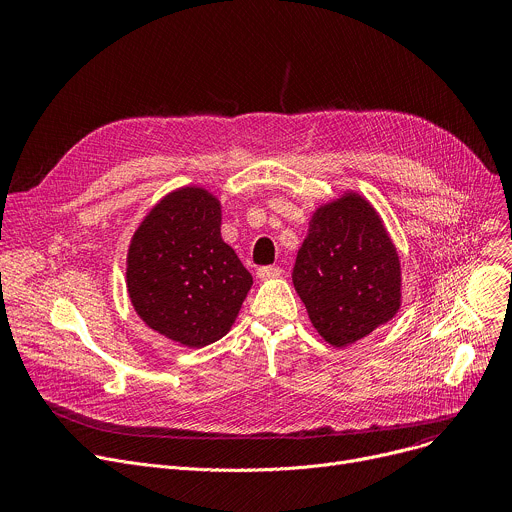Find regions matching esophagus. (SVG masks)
I'll use <instances>...</instances> for the list:
<instances>
[{
    "mask_svg": "<svg viewBox=\"0 0 512 512\" xmlns=\"http://www.w3.org/2000/svg\"><path fill=\"white\" fill-rule=\"evenodd\" d=\"M281 273H283V269L275 267V265H265V267L257 269V277L259 279H273V277H279Z\"/></svg>",
    "mask_w": 512,
    "mask_h": 512,
    "instance_id": "obj_1",
    "label": "esophagus"
}]
</instances>
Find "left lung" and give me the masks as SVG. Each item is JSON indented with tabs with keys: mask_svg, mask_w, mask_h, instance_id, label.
<instances>
[{
	"mask_svg": "<svg viewBox=\"0 0 512 512\" xmlns=\"http://www.w3.org/2000/svg\"><path fill=\"white\" fill-rule=\"evenodd\" d=\"M312 326L332 346H348L401 308V263L377 210L356 192L320 206L294 273Z\"/></svg>",
	"mask_w": 512,
	"mask_h": 512,
	"instance_id": "obj_1",
	"label": "left lung"
}]
</instances>
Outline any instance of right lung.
Returning <instances> with one entry per match:
<instances>
[{
    "label": "right lung",
    "instance_id": "right-lung-1",
    "mask_svg": "<svg viewBox=\"0 0 512 512\" xmlns=\"http://www.w3.org/2000/svg\"><path fill=\"white\" fill-rule=\"evenodd\" d=\"M253 285L221 237V202L184 186L164 196L133 233L127 291L137 316L158 334L202 348L223 338Z\"/></svg>",
    "mask_w": 512,
    "mask_h": 512
}]
</instances>
